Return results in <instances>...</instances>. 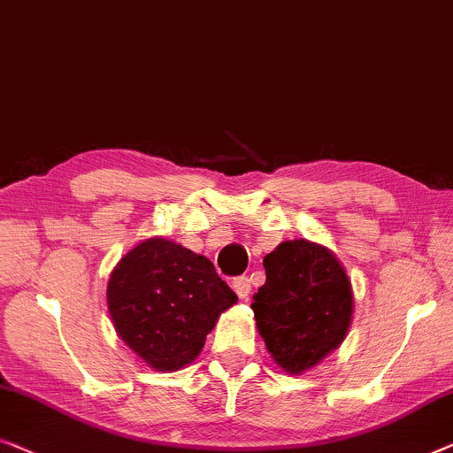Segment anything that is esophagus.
I'll return each mask as SVG.
<instances>
[{
  "label": "esophagus",
  "mask_w": 453,
  "mask_h": 453,
  "mask_svg": "<svg viewBox=\"0 0 453 453\" xmlns=\"http://www.w3.org/2000/svg\"><path fill=\"white\" fill-rule=\"evenodd\" d=\"M232 288L240 299H246L250 296V281H248V277H235L232 281Z\"/></svg>",
  "instance_id": "1"
}]
</instances>
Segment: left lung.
<instances>
[{
  "label": "left lung",
  "instance_id": "left-lung-1",
  "mask_svg": "<svg viewBox=\"0 0 453 453\" xmlns=\"http://www.w3.org/2000/svg\"><path fill=\"white\" fill-rule=\"evenodd\" d=\"M263 265L254 320L273 361L299 375L345 341L355 308L351 279L326 246L305 238L281 242Z\"/></svg>",
  "mask_w": 453,
  "mask_h": 453
}]
</instances>
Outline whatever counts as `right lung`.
I'll list each match as a JSON object with an SVG mask.
<instances>
[{"instance_id":"1","label":"right lung","mask_w":453,"mask_h":453,"mask_svg":"<svg viewBox=\"0 0 453 453\" xmlns=\"http://www.w3.org/2000/svg\"><path fill=\"white\" fill-rule=\"evenodd\" d=\"M238 296L211 260L165 238L131 248L111 273L108 314L119 339L156 372L190 365Z\"/></svg>"}]
</instances>
